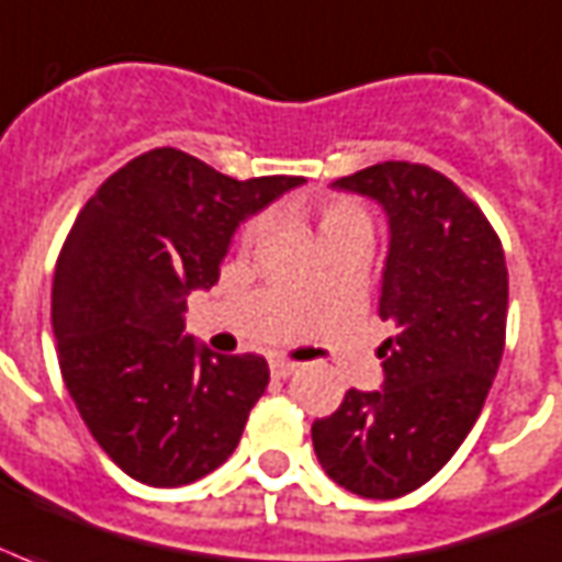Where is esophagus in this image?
<instances>
[{
    "mask_svg": "<svg viewBox=\"0 0 562 562\" xmlns=\"http://www.w3.org/2000/svg\"><path fill=\"white\" fill-rule=\"evenodd\" d=\"M297 362H289V359H273L271 362V374L277 376V380H285V376L297 374Z\"/></svg>",
    "mask_w": 562,
    "mask_h": 562,
    "instance_id": "1",
    "label": "esophagus"
}]
</instances>
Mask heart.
Returning a JSON list of instances; mask_svg holds the SVG:
<instances>
[{
	"mask_svg": "<svg viewBox=\"0 0 562 562\" xmlns=\"http://www.w3.org/2000/svg\"><path fill=\"white\" fill-rule=\"evenodd\" d=\"M348 229H371V224H368V214L362 212L359 205L345 203V200H336V203H327L324 209H321L318 238L348 233Z\"/></svg>",
	"mask_w": 562,
	"mask_h": 562,
	"instance_id": "b5f03b06",
	"label": "heart"
}]
</instances>
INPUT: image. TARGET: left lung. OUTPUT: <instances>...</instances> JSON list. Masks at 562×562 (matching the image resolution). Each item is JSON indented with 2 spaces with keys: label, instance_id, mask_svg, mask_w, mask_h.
Masks as SVG:
<instances>
[{
  "label": "left lung",
  "instance_id": "8db88e82",
  "mask_svg": "<svg viewBox=\"0 0 562 562\" xmlns=\"http://www.w3.org/2000/svg\"><path fill=\"white\" fill-rule=\"evenodd\" d=\"M374 200L389 224L380 318L383 385L350 389L312 424L329 477L362 498H401L451 460L498 374L507 262L490 221L434 167L383 161L333 182Z\"/></svg>",
  "mask_w": 562,
  "mask_h": 562
}]
</instances>
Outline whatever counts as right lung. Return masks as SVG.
I'll use <instances>...</instances> for the list:
<instances>
[{
  "label": "right lung",
  "instance_id": "right-lung-1",
  "mask_svg": "<svg viewBox=\"0 0 562 562\" xmlns=\"http://www.w3.org/2000/svg\"><path fill=\"white\" fill-rule=\"evenodd\" d=\"M303 177L238 182L173 147L111 173L81 209L53 280L58 366L100 448L147 486H186L235 451L268 385L256 353L217 357L186 333L233 235Z\"/></svg>",
  "mask_w": 562,
  "mask_h": 562
}]
</instances>
